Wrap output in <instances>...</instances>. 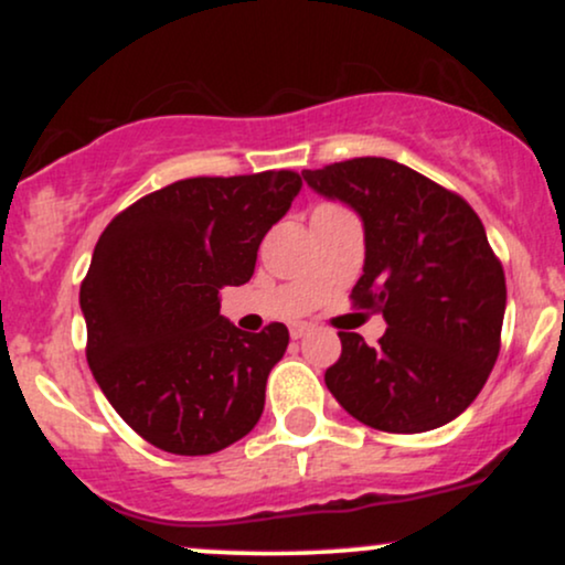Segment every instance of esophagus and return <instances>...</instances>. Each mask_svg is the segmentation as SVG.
I'll list each match as a JSON object with an SVG mask.
<instances>
[{
  "label": "esophagus",
  "instance_id": "34e87169",
  "mask_svg": "<svg viewBox=\"0 0 565 565\" xmlns=\"http://www.w3.org/2000/svg\"><path fill=\"white\" fill-rule=\"evenodd\" d=\"M310 329H313V327H310V323H305V321H300V323H291V327H289L291 340H300V337L308 334Z\"/></svg>",
  "mask_w": 565,
  "mask_h": 565
}]
</instances>
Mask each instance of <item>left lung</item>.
<instances>
[{
	"mask_svg": "<svg viewBox=\"0 0 565 565\" xmlns=\"http://www.w3.org/2000/svg\"><path fill=\"white\" fill-rule=\"evenodd\" d=\"M302 178L364 220V276L350 300L387 321L374 348L340 332L327 387L374 430L451 423L481 393L502 342L508 287L481 217L459 193L391 159L334 161Z\"/></svg>",
	"mask_w": 565,
	"mask_h": 565,
	"instance_id": "8db88e82",
	"label": "left lung"
}]
</instances>
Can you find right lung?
<instances>
[{"mask_svg":"<svg viewBox=\"0 0 565 565\" xmlns=\"http://www.w3.org/2000/svg\"><path fill=\"white\" fill-rule=\"evenodd\" d=\"M300 174L188 178L119 212L97 238L79 289L87 364L119 417L161 451L215 454L260 419L265 382L289 345L220 316V289L255 274L257 249Z\"/></svg>","mask_w":565,"mask_h":565,"instance_id":"right-lung-1","label":"right lung"}]
</instances>
